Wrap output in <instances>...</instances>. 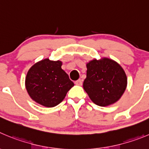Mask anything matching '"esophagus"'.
<instances>
[{
  "mask_svg": "<svg viewBox=\"0 0 149 149\" xmlns=\"http://www.w3.org/2000/svg\"><path fill=\"white\" fill-rule=\"evenodd\" d=\"M75 84H76V85H79V86L82 85V81H81V79H79V80L75 81Z\"/></svg>",
  "mask_w": 149,
  "mask_h": 149,
  "instance_id": "34e87169",
  "label": "esophagus"
}]
</instances>
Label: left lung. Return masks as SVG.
<instances>
[{"instance_id":"1","label":"left lung","mask_w":149,"mask_h":149,"mask_svg":"<svg viewBox=\"0 0 149 149\" xmlns=\"http://www.w3.org/2000/svg\"><path fill=\"white\" fill-rule=\"evenodd\" d=\"M87 78L83 87L92 101L101 107L109 106L121 97L127 85V78L120 65L104 58L87 64Z\"/></svg>"}]
</instances>
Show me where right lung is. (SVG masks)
Instances as JSON below:
<instances>
[{
	"label": "right lung",
	"mask_w": 149,
	"mask_h": 149,
	"mask_svg": "<svg viewBox=\"0 0 149 149\" xmlns=\"http://www.w3.org/2000/svg\"><path fill=\"white\" fill-rule=\"evenodd\" d=\"M61 66L60 61L45 59L29 69L26 87L34 101L46 107H55L63 101L74 84Z\"/></svg>",
	"instance_id": "1"
}]
</instances>
